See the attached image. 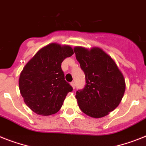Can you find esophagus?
<instances>
[{
	"mask_svg": "<svg viewBox=\"0 0 146 146\" xmlns=\"http://www.w3.org/2000/svg\"><path fill=\"white\" fill-rule=\"evenodd\" d=\"M71 86H72V88H73V89H74V88H75V84H74V82H72V83H71Z\"/></svg>",
	"mask_w": 146,
	"mask_h": 146,
	"instance_id": "obj_1",
	"label": "esophagus"
}]
</instances>
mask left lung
<instances>
[{"instance_id": "8db88e82", "label": "left lung", "mask_w": 146, "mask_h": 146, "mask_svg": "<svg viewBox=\"0 0 146 146\" xmlns=\"http://www.w3.org/2000/svg\"><path fill=\"white\" fill-rule=\"evenodd\" d=\"M76 59L86 78V86L76 92L82 112L92 118H102L117 108L125 91V80L116 63L98 47L74 48Z\"/></svg>"}]
</instances>
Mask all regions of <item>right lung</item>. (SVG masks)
<instances>
[{"label": "right lung", "mask_w": 146, "mask_h": 146, "mask_svg": "<svg viewBox=\"0 0 146 146\" xmlns=\"http://www.w3.org/2000/svg\"><path fill=\"white\" fill-rule=\"evenodd\" d=\"M74 54L69 45L50 43L33 56L21 71L19 85L24 102L41 115L56 113L72 91L65 80L61 63Z\"/></svg>", "instance_id": "1"}]
</instances>
